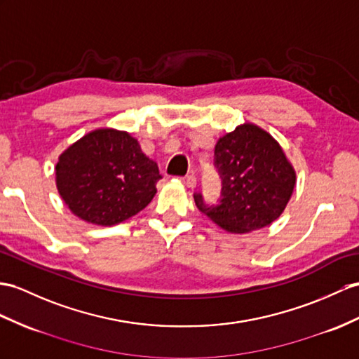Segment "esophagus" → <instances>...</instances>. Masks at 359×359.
<instances>
[{"label": "esophagus", "mask_w": 359, "mask_h": 359, "mask_svg": "<svg viewBox=\"0 0 359 359\" xmlns=\"http://www.w3.org/2000/svg\"><path fill=\"white\" fill-rule=\"evenodd\" d=\"M182 184H184L189 189H195L196 187V178L194 177V175H187V177L182 178Z\"/></svg>", "instance_id": "obj_1"}]
</instances>
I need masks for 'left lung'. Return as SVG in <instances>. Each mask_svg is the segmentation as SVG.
<instances>
[{
  "mask_svg": "<svg viewBox=\"0 0 359 359\" xmlns=\"http://www.w3.org/2000/svg\"><path fill=\"white\" fill-rule=\"evenodd\" d=\"M215 164L222 177V199L198 208L229 233H250L273 224L290 203L297 182L294 165L282 146L255 123L236 126L216 142Z\"/></svg>",
  "mask_w": 359,
  "mask_h": 359,
  "instance_id": "left-lung-1",
  "label": "left lung"
}]
</instances>
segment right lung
<instances>
[{"label":"right lung","mask_w":359,"mask_h":359,"mask_svg":"<svg viewBox=\"0 0 359 359\" xmlns=\"http://www.w3.org/2000/svg\"><path fill=\"white\" fill-rule=\"evenodd\" d=\"M56 187L69 212L111 226L142 212L156 194L158 165L126 130L99 128L59 155Z\"/></svg>","instance_id":"add662e5"}]
</instances>
